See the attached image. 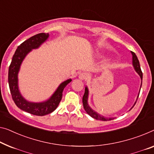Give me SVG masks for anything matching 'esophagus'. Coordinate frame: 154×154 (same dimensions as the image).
Returning <instances> with one entry per match:
<instances>
[{"label": "esophagus", "mask_w": 154, "mask_h": 154, "mask_svg": "<svg viewBox=\"0 0 154 154\" xmlns=\"http://www.w3.org/2000/svg\"><path fill=\"white\" fill-rule=\"evenodd\" d=\"M79 78L82 80L87 79L88 78V75L86 72H80L79 74Z\"/></svg>", "instance_id": "obj_1"}]
</instances>
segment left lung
<instances>
[{
    "label": "left lung",
    "instance_id": "1",
    "mask_svg": "<svg viewBox=\"0 0 154 154\" xmlns=\"http://www.w3.org/2000/svg\"><path fill=\"white\" fill-rule=\"evenodd\" d=\"M131 54L133 55V65H134V67L135 68V70H136V72L138 73V75H140V77L141 79L143 80V72H142V70H141L140 66L138 59H137L136 54H135L134 52H131ZM141 85H142V84H141ZM140 88H141V87H140ZM139 94H140V93H139ZM88 88H87V87H86V88H85L84 95L83 96V98H82V102H83V105H84V108L85 111H86V113H88L89 116H91L92 118H95V119H96V120H102V121H109V120H113L114 118H105V117L101 116V115H100L99 113H97V112L94 111L92 109L88 104ZM138 96H139V95H138ZM137 98H138V97H137ZM136 103H135L134 106H133V107L135 106ZM132 108H131V109H132Z\"/></svg>",
    "mask_w": 154,
    "mask_h": 154
}]
</instances>
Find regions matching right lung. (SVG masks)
I'll return each mask as SVG.
<instances>
[{
	"label": "right lung",
	"instance_id": "right-lung-1",
	"mask_svg": "<svg viewBox=\"0 0 154 154\" xmlns=\"http://www.w3.org/2000/svg\"><path fill=\"white\" fill-rule=\"evenodd\" d=\"M49 36V34L40 33L32 36L23 42L17 48L11 59L9 68L8 82L11 97L16 105L23 111L38 116H43L53 112L61 100L63 91L65 87L72 81L70 79L63 82L58 87L51 97L46 102L41 103L29 102L20 95L18 88V72L20 64L27 54L32 50L38 48Z\"/></svg>",
	"mask_w": 154,
	"mask_h": 154
}]
</instances>
